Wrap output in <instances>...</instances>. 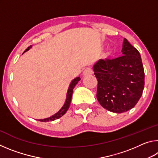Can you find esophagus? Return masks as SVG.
Returning a JSON list of instances; mask_svg holds the SVG:
<instances>
[{"mask_svg":"<svg viewBox=\"0 0 158 158\" xmlns=\"http://www.w3.org/2000/svg\"><path fill=\"white\" fill-rule=\"evenodd\" d=\"M92 74H93V71H92V69L90 68H86L84 69V72H83V75H84V77L91 75Z\"/></svg>","mask_w":158,"mask_h":158,"instance_id":"1","label":"esophagus"}]
</instances>
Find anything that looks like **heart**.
I'll return each instance as SVG.
<instances>
[{
	"mask_svg": "<svg viewBox=\"0 0 158 158\" xmlns=\"http://www.w3.org/2000/svg\"><path fill=\"white\" fill-rule=\"evenodd\" d=\"M110 53H111V52H109L108 53V54H110Z\"/></svg>",
	"mask_w": 158,
	"mask_h": 158,
	"instance_id": "obj_1",
	"label": "heart"
}]
</instances>
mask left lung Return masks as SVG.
Listing matches in <instances>:
<instances>
[{
    "mask_svg": "<svg viewBox=\"0 0 158 158\" xmlns=\"http://www.w3.org/2000/svg\"><path fill=\"white\" fill-rule=\"evenodd\" d=\"M123 56L99 60L93 66L98 80L97 99L103 108L114 113L135 106L144 88V69L139 52L124 38Z\"/></svg>",
    "mask_w": 158,
    "mask_h": 158,
    "instance_id": "obj_1",
    "label": "left lung"
}]
</instances>
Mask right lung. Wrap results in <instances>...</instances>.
Masks as SVG:
<instances>
[{
    "label": "right lung",
    "instance_id": "obj_1",
    "mask_svg": "<svg viewBox=\"0 0 158 158\" xmlns=\"http://www.w3.org/2000/svg\"><path fill=\"white\" fill-rule=\"evenodd\" d=\"M32 47V45L29 46L27 49L25 50V52H27V51L29 50L30 48ZM81 79L80 77H77V78L74 79L72 82L70 83V85H69V89L68 90V93H67V98L65 100V102L64 104V105L63 106V107L61 108L59 111H58L56 114H55L53 116H50L49 118H47L44 119H40L38 120L39 121L41 122H47V121H55V120L60 118V117H62L64 114L66 113V111L68 110V109L69 107V105H70V102H71V99H72V96H73V89L75 87V85H77V83L79 81V80Z\"/></svg>",
    "mask_w": 158,
    "mask_h": 158
}]
</instances>
